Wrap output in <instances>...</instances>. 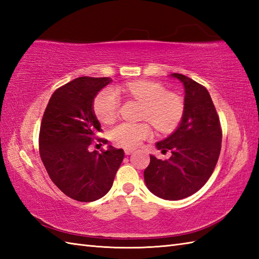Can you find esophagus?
<instances>
[{
  "mask_svg": "<svg viewBox=\"0 0 259 259\" xmlns=\"http://www.w3.org/2000/svg\"><path fill=\"white\" fill-rule=\"evenodd\" d=\"M133 152H134V150H131V149H125V150H124V153H125L126 156L131 155V153H133Z\"/></svg>",
  "mask_w": 259,
  "mask_h": 259,
  "instance_id": "esophagus-1",
  "label": "esophagus"
}]
</instances>
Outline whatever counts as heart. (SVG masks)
<instances>
[{"label":"heart","instance_id":"b5f03b06","mask_svg":"<svg viewBox=\"0 0 259 259\" xmlns=\"http://www.w3.org/2000/svg\"><path fill=\"white\" fill-rule=\"evenodd\" d=\"M117 92H123L145 104L142 119L149 120L161 133L176 129L183 119L184 100L175 93L167 92L166 88L158 82L141 80L119 85ZM117 92L104 89L96 97L93 110L102 123H110L117 118L120 100ZM151 136L150 124L147 122H121L110 130V138L114 144L124 148H136L142 140Z\"/></svg>","mask_w":259,"mask_h":259}]
</instances>
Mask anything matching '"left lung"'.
<instances>
[{
    "label": "left lung",
    "mask_w": 259,
    "mask_h": 259,
    "mask_svg": "<svg viewBox=\"0 0 259 259\" xmlns=\"http://www.w3.org/2000/svg\"><path fill=\"white\" fill-rule=\"evenodd\" d=\"M185 88V111L174 133L156 144L158 150L171 151L167 160L150 156L144 172L147 188L166 200L194 195L210 177L222 148V128L205 87L184 74L172 73Z\"/></svg>",
    "instance_id": "8db88e82"
}]
</instances>
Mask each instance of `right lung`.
Segmentation results:
<instances>
[{
  "label": "right lung",
  "mask_w": 259,
  "mask_h": 259,
  "mask_svg": "<svg viewBox=\"0 0 259 259\" xmlns=\"http://www.w3.org/2000/svg\"><path fill=\"white\" fill-rule=\"evenodd\" d=\"M111 81L91 76L70 81L54 91L43 114L38 138L41 160L54 185L74 200L100 199L111 189L123 160V150L112 146L107 151H89L96 133L101 131L93 101Z\"/></svg>",
  "instance_id": "obj_1"
}]
</instances>
